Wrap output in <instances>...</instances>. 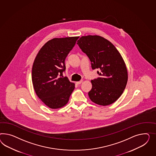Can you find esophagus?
<instances>
[{
	"label": "esophagus",
	"instance_id": "1",
	"mask_svg": "<svg viewBox=\"0 0 156 156\" xmlns=\"http://www.w3.org/2000/svg\"><path fill=\"white\" fill-rule=\"evenodd\" d=\"M82 82V80H80V81H78V82H76V84H80Z\"/></svg>",
	"mask_w": 156,
	"mask_h": 156
}]
</instances>
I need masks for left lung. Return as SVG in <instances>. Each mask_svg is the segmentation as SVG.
Returning <instances> with one entry per match:
<instances>
[{
  "instance_id": "1",
  "label": "left lung",
  "mask_w": 156,
  "mask_h": 156,
  "mask_svg": "<svg viewBox=\"0 0 156 156\" xmlns=\"http://www.w3.org/2000/svg\"><path fill=\"white\" fill-rule=\"evenodd\" d=\"M77 44L89 57L93 70H99V77L91 80L90 99L99 105L112 104L122 95L128 80L122 55L111 42L99 36H82Z\"/></svg>"
}]
</instances>
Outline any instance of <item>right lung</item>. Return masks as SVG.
<instances>
[{
	"instance_id": "obj_1",
	"label": "right lung",
	"mask_w": 156,
	"mask_h": 156,
	"mask_svg": "<svg viewBox=\"0 0 156 156\" xmlns=\"http://www.w3.org/2000/svg\"><path fill=\"white\" fill-rule=\"evenodd\" d=\"M79 37L55 38L48 41L38 51L34 61L32 80L38 98L48 107L57 109L67 104L75 88L63 76L65 60Z\"/></svg>"
}]
</instances>
